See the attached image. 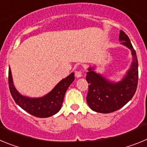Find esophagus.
<instances>
[{
    "mask_svg": "<svg viewBox=\"0 0 147 147\" xmlns=\"http://www.w3.org/2000/svg\"><path fill=\"white\" fill-rule=\"evenodd\" d=\"M75 76H76V77H77V78L81 77V76H82V71H76V72H75Z\"/></svg>",
    "mask_w": 147,
    "mask_h": 147,
    "instance_id": "1",
    "label": "esophagus"
}]
</instances>
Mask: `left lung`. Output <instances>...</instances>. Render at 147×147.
Instances as JSON below:
<instances>
[{
	"mask_svg": "<svg viewBox=\"0 0 147 147\" xmlns=\"http://www.w3.org/2000/svg\"><path fill=\"white\" fill-rule=\"evenodd\" d=\"M119 40L121 44L131 50L132 62L130 68L121 81L113 82L90 67L87 73L88 85L87 103L93 111L109 113L121 108L130 101L136 91L138 80V62L136 51L132 47L129 38L121 30Z\"/></svg>",
	"mask_w": 147,
	"mask_h": 147,
	"instance_id": "8db88e82",
	"label": "left lung"
}]
</instances>
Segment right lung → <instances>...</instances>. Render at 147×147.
Masks as SVG:
<instances>
[{
  "label": "right lung",
  "instance_id": "obj_1",
  "mask_svg": "<svg viewBox=\"0 0 147 147\" xmlns=\"http://www.w3.org/2000/svg\"><path fill=\"white\" fill-rule=\"evenodd\" d=\"M74 80V73L61 80L54 89L40 98H28L22 96L14 86L10 67H9V86L15 102L22 109L37 118H48L57 113L62 107L67 88Z\"/></svg>",
  "mask_w": 147,
  "mask_h": 147
}]
</instances>
